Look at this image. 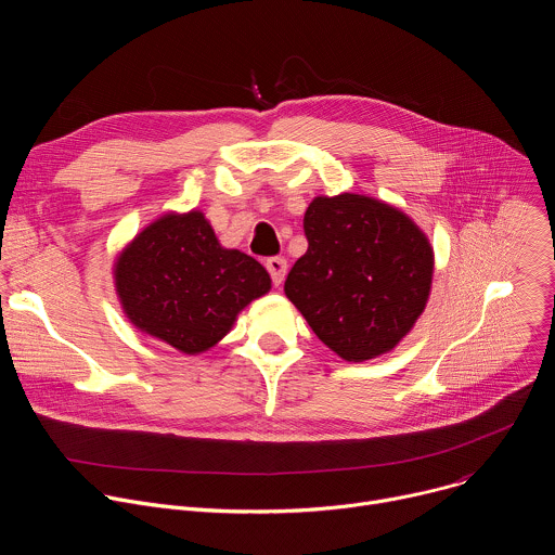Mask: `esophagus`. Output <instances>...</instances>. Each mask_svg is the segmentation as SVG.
I'll list each match as a JSON object with an SVG mask.
<instances>
[{
	"label": "esophagus",
	"instance_id": "1",
	"mask_svg": "<svg viewBox=\"0 0 555 555\" xmlns=\"http://www.w3.org/2000/svg\"><path fill=\"white\" fill-rule=\"evenodd\" d=\"M266 268H268V272H270V276H272V283H274V285H281L283 279H285V274H287V261H285L283 257H270V259L266 261Z\"/></svg>",
	"mask_w": 555,
	"mask_h": 555
}]
</instances>
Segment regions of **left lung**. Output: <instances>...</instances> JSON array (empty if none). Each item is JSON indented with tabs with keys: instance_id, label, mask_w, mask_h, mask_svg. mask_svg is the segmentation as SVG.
<instances>
[{
	"instance_id": "obj_1",
	"label": "left lung",
	"mask_w": 555,
	"mask_h": 555,
	"mask_svg": "<svg viewBox=\"0 0 555 555\" xmlns=\"http://www.w3.org/2000/svg\"><path fill=\"white\" fill-rule=\"evenodd\" d=\"M302 228L307 253L285 279L287 298L340 358L362 362L390 351L428 300L426 234L402 210L353 193L315 197Z\"/></svg>"
}]
</instances>
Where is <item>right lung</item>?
I'll use <instances>...</instances> for the list:
<instances>
[{
  "label": "right lung",
  "instance_id": "right-lung-1",
  "mask_svg": "<svg viewBox=\"0 0 555 555\" xmlns=\"http://www.w3.org/2000/svg\"><path fill=\"white\" fill-rule=\"evenodd\" d=\"M116 287L138 330L182 353H199L270 289V274L257 259L221 248L210 223L193 210L144 228L118 257Z\"/></svg>",
  "mask_w": 555,
  "mask_h": 555
}]
</instances>
